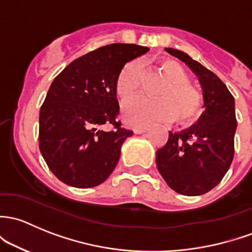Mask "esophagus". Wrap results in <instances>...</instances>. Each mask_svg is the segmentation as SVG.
<instances>
[{"label":"esophagus","instance_id":"obj_1","mask_svg":"<svg viewBox=\"0 0 252 252\" xmlns=\"http://www.w3.org/2000/svg\"><path fill=\"white\" fill-rule=\"evenodd\" d=\"M133 130L135 134H142L147 130V128L146 126H136V128H134Z\"/></svg>","mask_w":252,"mask_h":252}]
</instances>
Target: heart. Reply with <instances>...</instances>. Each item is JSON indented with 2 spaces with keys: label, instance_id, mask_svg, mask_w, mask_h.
Instances as JSON below:
<instances>
[{
  "label": "heart",
  "instance_id": "obj_1",
  "mask_svg": "<svg viewBox=\"0 0 252 252\" xmlns=\"http://www.w3.org/2000/svg\"><path fill=\"white\" fill-rule=\"evenodd\" d=\"M161 70L169 83L160 92V99L135 96L123 105V118L131 126H147L155 122H174L179 118L182 123L193 121L203 110V96L190 84L186 68L175 60H165ZM145 77V63L135 59L126 63L116 78V92L122 100L136 94Z\"/></svg>",
  "mask_w": 252,
  "mask_h": 252
}]
</instances>
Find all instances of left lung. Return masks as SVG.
I'll list each match as a JSON object with an SVG mask.
<instances>
[{
  "label": "left lung",
  "instance_id": "1",
  "mask_svg": "<svg viewBox=\"0 0 252 252\" xmlns=\"http://www.w3.org/2000/svg\"><path fill=\"white\" fill-rule=\"evenodd\" d=\"M165 50L198 76L206 110L197 124L169 133L166 144L157 151L156 163L171 189L189 197L200 195L221 182L234 157V97L215 73L186 53Z\"/></svg>",
  "mask_w": 252,
  "mask_h": 252
}]
</instances>
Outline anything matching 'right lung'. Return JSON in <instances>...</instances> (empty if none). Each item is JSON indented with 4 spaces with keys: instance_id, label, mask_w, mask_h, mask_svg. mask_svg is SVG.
Wrapping results in <instances>:
<instances>
[{
    "instance_id": "right-lung-1",
    "label": "right lung",
    "mask_w": 252,
    "mask_h": 252,
    "mask_svg": "<svg viewBox=\"0 0 252 252\" xmlns=\"http://www.w3.org/2000/svg\"><path fill=\"white\" fill-rule=\"evenodd\" d=\"M148 50L124 43L100 47L68 63L53 81L39 110L38 145L63 184L91 189L115 170L122 145L133 135L118 121L116 78L126 63Z\"/></svg>"
}]
</instances>
